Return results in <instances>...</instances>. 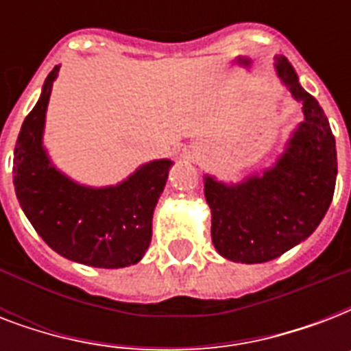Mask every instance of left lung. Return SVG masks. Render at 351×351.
I'll use <instances>...</instances> for the list:
<instances>
[{"mask_svg": "<svg viewBox=\"0 0 351 351\" xmlns=\"http://www.w3.org/2000/svg\"><path fill=\"white\" fill-rule=\"evenodd\" d=\"M275 67L304 111L286 153L261 178L251 176L237 186L204 178L215 247L242 264L273 261L308 239L335 191L337 151L330 121L319 101L300 87L286 58L278 56Z\"/></svg>", "mask_w": 351, "mask_h": 351, "instance_id": "left-lung-1", "label": "left lung"}]
</instances>
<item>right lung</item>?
Segmentation results:
<instances>
[{
  "mask_svg": "<svg viewBox=\"0 0 351 351\" xmlns=\"http://www.w3.org/2000/svg\"><path fill=\"white\" fill-rule=\"evenodd\" d=\"M60 65L27 114L14 149V187L19 206L38 234L69 261L93 267H125L143 256L153 234V211L164 191L171 160L142 165L117 187L74 184L49 164L41 132Z\"/></svg>",
  "mask_w": 351,
  "mask_h": 351,
  "instance_id": "right-lung-1",
  "label": "right lung"
}]
</instances>
